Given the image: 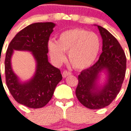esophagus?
Masks as SVG:
<instances>
[{
  "label": "esophagus",
  "instance_id": "1",
  "mask_svg": "<svg viewBox=\"0 0 131 131\" xmlns=\"http://www.w3.org/2000/svg\"><path fill=\"white\" fill-rule=\"evenodd\" d=\"M71 74V73L69 72V71H64L63 72H62V77L63 78H66V77L69 76Z\"/></svg>",
  "mask_w": 131,
  "mask_h": 131
}]
</instances>
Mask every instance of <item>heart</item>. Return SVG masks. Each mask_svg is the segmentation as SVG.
<instances>
[{"label": "heart", "instance_id": "b5f03b06", "mask_svg": "<svg viewBox=\"0 0 131 131\" xmlns=\"http://www.w3.org/2000/svg\"><path fill=\"white\" fill-rule=\"evenodd\" d=\"M98 36L80 28L67 30L60 35L58 41L50 40L48 49L50 56L57 64L66 60L64 52H69V59L77 69L89 67L97 57L100 49Z\"/></svg>", "mask_w": 131, "mask_h": 131}]
</instances>
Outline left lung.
I'll list each match as a JSON object with an SVG mask.
<instances>
[{"mask_svg": "<svg viewBox=\"0 0 131 131\" xmlns=\"http://www.w3.org/2000/svg\"><path fill=\"white\" fill-rule=\"evenodd\" d=\"M97 28L102 38V53L93 65L79 75L75 90L80 102L91 109L102 108L112 102L121 89L126 69V58L117 40L101 26ZM104 70L107 81L99 86V73Z\"/></svg>", "mask_w": 131, "mask_h": 131, "instance_id": "8db88e82", "label": "left lung"}]
</instances>
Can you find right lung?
Wrapping results in <instances>:
<instances>
[{"label": "right lung", "mask_w": 131, "mask_h": 131, "mask_svg": "<svg viewBox=\"0 0 131 131\" xmlns=\"http://www.w3.org/2000/svg\"><path fill=\"white\" fill-rule=\"evenodd\" d=\"M55 26L53 23L29 25L15 36L6 52L5 72L8 89L17 102L29 108L45 106L62 79L60 69L48 61V42ZM14 50L30 51L35 57L37 61L36 73L29 81L20 82L13 71L10 58Z\"/></svg>", "instance_id": "obj_1"}]
</instances>
